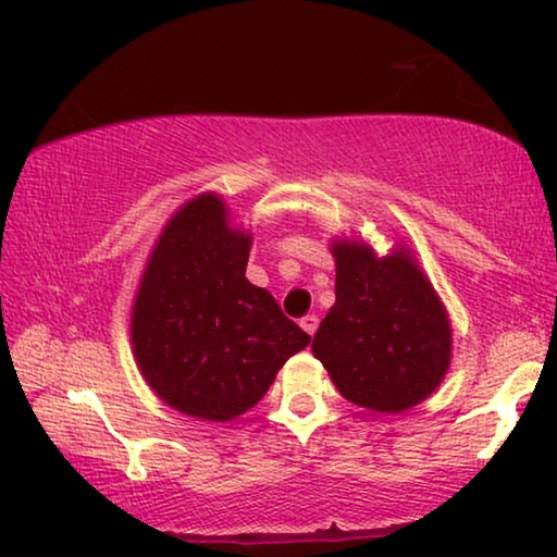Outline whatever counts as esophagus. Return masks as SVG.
<instances>
[{
	"instance_id": "esophagus-1",
	"label": "esophagus",
	"mask_w": 557,
	"mask_h": 557,
	"mask_svg": "<svg viewBox=\"0 0 557 557\" xmlns=\"http://www.w3.org/2000/svg\"><path fill=\"white\" fill-rule=\"evenodd\" d=\"M317 326H319V317H317V314H307V317H301V330L307 332V334H314V332H317Z\"/></svg>"
}]
</instances>
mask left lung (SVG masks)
Instances as JSON below:
<instances>
[{"instance_id": "left-lung-1", "label": "left lung", "mask_w": 557, "mask_h": 557, "mask_svg": "<svg viewBox=\"0 0 557 557\" xmlns=\"http://www.w3.org/2000/svg\"><path fill=\"white\" fill-rule=\"evenodd\" d=\"M337 301L311 352L355 406L400 413L436 391L451 360V326L436 292L408 253L375 258L334 243Z\"/></svg>"}]
</instances>
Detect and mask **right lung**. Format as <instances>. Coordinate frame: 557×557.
I'll return each mask as SVG.
<instances>
[{
    "label": "right lung",
    "instance_id": "right-lung-1",
    "mask_svg": "<svg viewBox=\"0 0 557 557\" xmlns=\"http://www.w3.org/2000/svg\"><path fill=\"white\" fill-rule=\"evenodd\" d=\"M250 235L231 231L215 195L187 202L162 231L132 317L141 375L159 398L205 421H231L309 345L276 299L246 278Z\"/></svg>",
    "mask_w": 557,
    "mask_h": 557
}]
</instances>
